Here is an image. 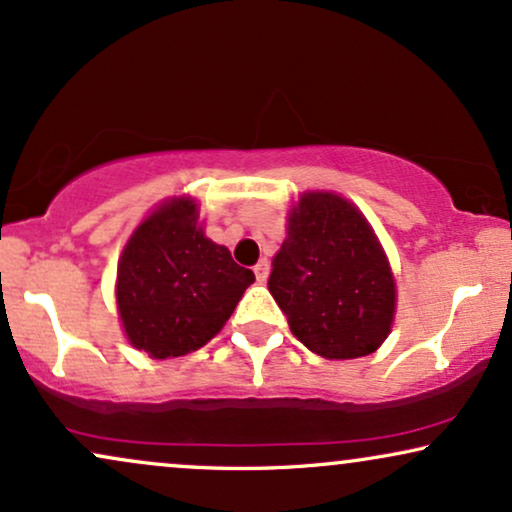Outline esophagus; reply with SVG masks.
<instances>
[{
  "label": "esophagus",
  "mask_w": 512,
  "mask_h": 512,
  "mask_svg": "<svg viewBox=\"0 0 512 512\" xmlns=\"http://www.w3.org/2000/svg\"><path fill=\"white\" fill-rule=\"evenodd\" d=\"M268 273H270V263L266 261V258H261V261L256 263L254 266V275L258 282H266L268 280Z\"/></svg>",
  "instance_id": "esophagus-1"
}]
</instances>
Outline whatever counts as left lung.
I'll use <instances>...</instances> for the list:
<instances>
[{
	"instance_id": "left-lung-1",
	"label": "left lung",
	"mask_w": 512,
	"mask_h": 512,
	"mask_svg": "<svg viewBox=\"0 0 512 512\" xmlns=\"http://www.w3.org/2000/svg\"><path fill=\"white\" fill-rule=\"evenodd\" d=\"M268 289L289 330L323 358L368 356L387 339L396 289L375 232L337 194H304Z\"/></svg>"
}]
</instances>
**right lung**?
Instances as JSON below:
<instances>
[{"instance_id":"obj_1","label":"right lung","mask_w":512,"mask_h":512,"mask_svg":"<svg viewBox=\"0 0 512 512\" xmlns=\"http://www.w3.org/2000/svg\"><path fill=\"white\" fill-rule=\"evenodd\" d=\"M197 204L175 199L137 227L118 263V311L135 349L185 356L216 337L254 282L230 251L204 237Z\"/></svg>"}]
</instances>
